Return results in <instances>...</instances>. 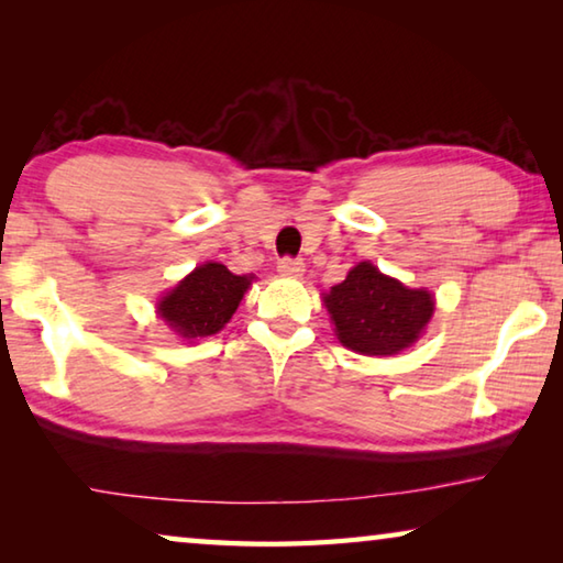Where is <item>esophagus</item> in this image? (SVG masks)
<instances>
[{
    "label": "esophagus",
    "instance_id": "1",
    "mask_svg": "<svg viewBox=\"0 0 563 563\" xmlns=\"http://www.w3.org/2000/svg\"><path fill=\"white\" fill-rule=\"evenodd\" d=\"M305 271V263L300 258H280L278 261V273L288 275V278H298Z\"/></svg>",
    "mask_w": 563,
    "mask_h": 563
}]
</instances>
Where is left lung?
Wrapping results in <instances>:
<instances>
[{
    "label": "left lung",
    "mask_w": 563,
    "mask_h": 563,
    "mask_svg": "<svg viewBox=\"0 0 563 563\" xmlns=\"http://www.w3.org/2000/svg\"><path fill=\"white\" fill-rule=\"evenodd\" d=\"M338 340L360 355H397L422 335L434 312L430 290L407 288L362 261L322 295Z\"/></svg>",
    "instance_id": "1"
}]
</instances>
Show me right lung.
Masks as SVG:
<instances>
[{
	"label": "right lung",
	"instance_id": "obj_1",
	"mask_svg": "<svg viewBox=\"0 0 563 563\" xmlns=\"http://www.w3.org/2000/svg\"><path fill=\"white\" fill-rule=\"evenodd\" d=\"M253 275H233L223 263H203L158 300V316L184 340H201L233 318Z\"/></svg>",
	"mask_w": 563,
	"mask_h": 563
}]
</instances>
